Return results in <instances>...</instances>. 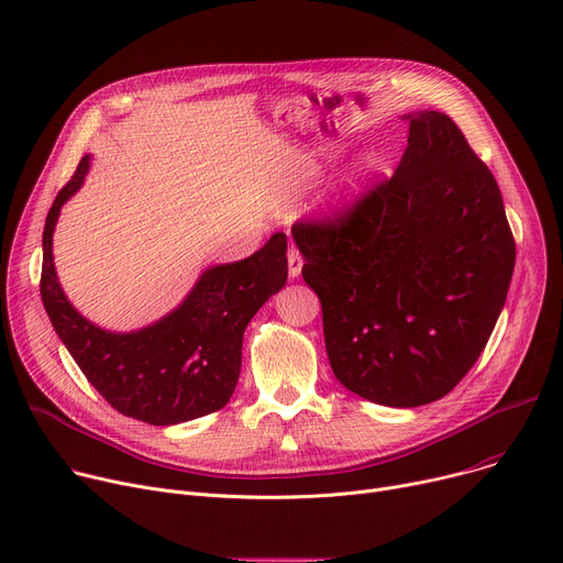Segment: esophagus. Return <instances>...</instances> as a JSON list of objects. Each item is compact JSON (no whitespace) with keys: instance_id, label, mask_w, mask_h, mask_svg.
<instances>
[{"instance_id":"esophagus-1","label":"esophagus","mask_w":563,"mask_h":563,"mask_svg":"<svg viewBox=\"0 0 563 563\" xmlns=\"http://www.w3.org/2000/svg\"><path fill=\"white\" fill-rule=\"evenodd\" d=\"M287 266H289V276L291 278H297L301 274V269H303V255L299 253L297 246H289V251H287Z\"/></svg>"}]
</instances>
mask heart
<instances>
[{"mask_svg":"<svg viewBox=\"0 0 563 563\" xmlns=\"http://www.w3.org/2000/svg\"><path fill=\"white\" fill-rule=\"evenodd\" d=\"M303 173H308V175H314L317 173V166L312 164V162H308V166H306V170Z\"/></svg>","mask_w":563,"mask_h":563,"instance_id":"obj_1","label":"heart"}]
</instances>
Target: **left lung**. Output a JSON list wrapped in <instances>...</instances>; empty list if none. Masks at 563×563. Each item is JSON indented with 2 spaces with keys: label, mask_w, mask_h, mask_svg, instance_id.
Returning <instances> with one entry per match:
<instances>
[{
  "label": "left lung",
  "mask_w": 563,
  "mask_h": 563,
  "mask_svg": "<svg viewBox=\"0 0 563 563\" xmlns=\"http://www.w3.org/2000/svg\"><path fill=\"white\" fill-rule=\"evenodd\" d=\"M406 118L393 177L331 217L291 225L335 378L395 408L459 386L505 308L516 264L499 187L459 125L438 111Z\"/></svg>",
  "instance_id": "8db88e82"
}]
</instances>
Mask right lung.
<instances>
[{
	"label": "right lung",
	"instance_id": "1",
	"mask_svg": "<svg viewBox=\"0 0 563 563\" xmlns=\"http://www.w3.org/2000/svg\"><path fill=\"white\" fill-rule=\"evenodd\" d=\"M86 170L88 157L56 194L43 230L41 299L56 335L88 383L123 416L155 427L210 416L234 393L249 321L287 280V236L276 232L251 257L207 269L183 306L153 327L109 333L68 303L52 262L58 212Z\"/></svg>",
	"mask_w": 563,
	"mask_h": 563
}]
</instances>
